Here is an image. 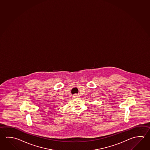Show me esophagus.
Segmentation results:
<instances>
[{"instance_id":"34e87169","label":"esophagus","mask_w":150,"mask_h":150,"mask_svg":"<svg viewBox=\"0 0 150 150\" xmlns=\"http://www.w3.org/2000/svg\"><path fill=\"white\" fill-rule=\"evenodd\" d=\"M74 97H79V95H77V94H75L74 95Z\"/></svg>"}]
</instances>
